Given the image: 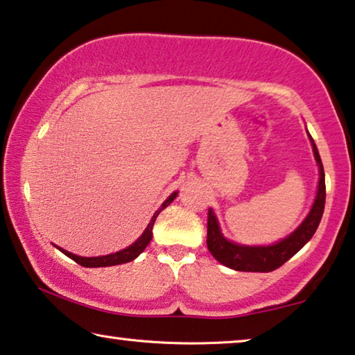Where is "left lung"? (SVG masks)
<instances>
[{
	"instance_id": "left-lung-1",
	"label": "left lung",
	"mask_w": 355,
	"mask_h": 355,
	"mask_svg": "<svg viewBox=\"0 0 355 355\" xmlns=\"http://www.w3.org/2000/svg\"><path fill=\"white\" fill-rule=\"evenodd\" d=\"M311 148H313L315 160L320 168V182L318 191L313 206L305 217V220L297 227L289 237H286L281 242L268 245V247H248V245H239L227 240L220 232L219 222L212 209L207 211V248L212 257L224 266L235 269V271H247V272H269L282 266L286 261L294 257L309 240L313 237V234L318 229L321 216L324 211L326 200V185H324V170L321 164L318 149L311 139Z\"/></svg>"
}]
</instances>
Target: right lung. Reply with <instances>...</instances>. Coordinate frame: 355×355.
Listing matches in <instances>:
<instances>
[{
    "instance_id": "1",
    "label": "right lung",
    "mask_w": 355,
    "mask_h": 355,
    "mask_svg": "<svg viewBox=\"0 0 355 355\" xmlns=\"http://www.w3.org/2000/svg\"><path fill=\"white\" fill-rule=\"evenodd\" d=\"M178 191H173L172 195H170L167 200L164 201V205L160 206L159 211L154 212L153 219H150V222L148 224V227H146V230L143 232V235L136 240V242L133 245H130L128 248L121 250V252H116V253H112V254H105V257H94V258H86V257H78V254H73L69 252H66V250L63 248H58L61 253H64L66 257L73 259V261H76L78 264H81V266L84 268H105V266H115V264H123V263H130L133 261L135 258H138L141 253L144 252V248L148 247L150 240H153V227H154V222L155 219H157L159 212L164 209V207H167L170 202H172L175 198H177Z\"/></svg>"
}]
</instances>
